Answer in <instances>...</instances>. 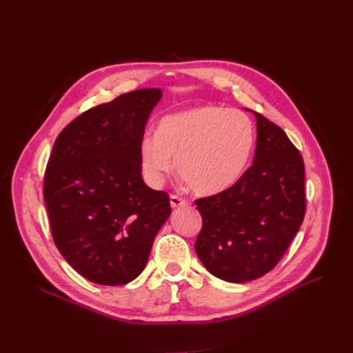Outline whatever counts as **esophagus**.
Listing matches in <instances>:
<instances>
[{
  "instance_id": "1",
  "label": "esophagus",
  "mask_w": 353,
  "mask_h": 353,
  "mask_svg": "<svg viewBox=\"0 0 353 353\" xmlns=\"http://www.w3.org/2000/svg\"><path fill=\"white\" fill-rule=\"evenodd\" d=\"M170 205L173 209H177V208H186L189 205V201L186 199H181L176 194H172L170 196Z\"/></svg>"
}]
</instances>
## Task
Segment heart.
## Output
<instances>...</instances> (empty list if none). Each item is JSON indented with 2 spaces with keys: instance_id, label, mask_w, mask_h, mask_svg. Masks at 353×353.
Returning a JSON list of instances; mask_svg holds the SVG:
<instances>
[{
  "instance_id": "b5f03b06",
  "label": "heart",
  "mask_w": 353,
  "mask_h": 353,
  "mask_svg": "<svg viewBox=\"0 0 353 353\" xmlns=\"http://www.w3.org/2000/svg\"><path fill=\"white\" fill-rule=\"evenodd\" d=\"M254 144L252 120L239 110L200 105L163 117L139 147L141 173L157 188L176 170L197 194L230 189L243 174Z\"/></svg>"
}]
</instances>
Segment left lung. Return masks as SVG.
<instances>
[{
    "instance_id": "8db88e82",
    "label": "left lung",
    "mask_w": 353,
    "mask_h": 353,
    "mask_svg": "<svg viewBox=\"0 0 353 353\" xmlns=\"http://www.w3.org/2000/svg\"><path fill=\"white\" fill-rule=\"evenodd\" d=\"M252 113L253 164L230 189L194 201L203 220L196 253L213 276L230 283L254 281L279 263L306 212L299 150L279 125Z\"/></svg>"
}]
</instances>
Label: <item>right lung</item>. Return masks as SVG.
Masks as SVG:
<instances>
[{"label": "right lung", "mask_w": 353, "mask_h": 353, "mask_svg": "<svg viewBox=\"0 0 353 353\" xmlns=\"http://www.w3.org/2000/svg\"><path fill=\"white\" fill-rule=\"evenodd\" d=\"M160 88L125 92L74 119L52 147L44 201L54 243L90 282L120 286L144 270L170 197L141 177L140 141Z\"/></svg>", "instance_id": "add662e5"}]
</instances>
